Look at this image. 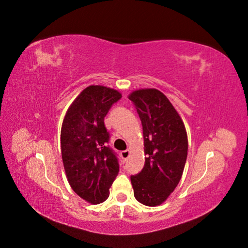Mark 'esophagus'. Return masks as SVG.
Here are the masks:
<instances>
[{
  "instance_id": "obj_1",
  "label": "esophagus",
  "mask_w": 248,
  "mask_h": 248,
  "mask_svg": "<svg viewBox=\"0 0 248 248\" xmlns=\"http://www.w3.org/2000/svg\"><path fill=\"white\" fill-rule=\"evenodd\" d=\"M121 156H122L123 159L128 158V157L130 156V149H127V150H125V151H122Z\"/></svg>"
}]
</instances>
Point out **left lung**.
<instances>
[{
  "mask_svg": "<svg viewBox=\"0 0 248 248\" xmlns=\"http://www.w3.org/2000/svg\"><path fill=\"white\" fill-rule=\"evenodd\" d=\"M128 98L141 121L146 155L141 171L130 177L134 198L142 205L159 206L181 180L188 150L187 132L178 111L159 90H136Z\"/></svg>",
  "mask_w": 248,
  "mask_h": 248,
  "instance_id": "1",
  "label": "left lung"
}]
</instances>
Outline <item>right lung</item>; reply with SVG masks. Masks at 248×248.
Listing matches in <instances>:
<instances>
[{"instance_id":"add662e5","label":"right lung","mask_w":248,"mask_h":248,"mask_svg":"<svg viewBox=\"0 0 248 248\" xmlns=\"http://www.w3.org/2000/svg\"><path fill=\"white\" fill-rule=\"evenodd\" d=\"M122 97L115 89L89 86L70 104L61 128V153L67 180L73 191L90 204L109 196L118 176V158L107 146L109 134L104 117Z\"/></svg>"}]
</instances>
